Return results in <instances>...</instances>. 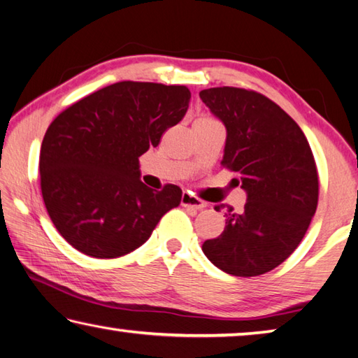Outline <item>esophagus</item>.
<instances>
[{"label": "esophagus", "mask_w": 358, "mask_h": 358, "mask_svg": "<svg viewBox=\"0 0 358 358\" xmlns=\"http://www.w3.org/2000/svg\"><path fill=\"white\" fill-rule=\"evenodd\" d=\"M181 205H183L185 208H191V209H195V211H200V209L205 208L206 205L203 203L199 197H195L194 194L185 191L183 195H181Z\"/></svg>", "instance_id": "obj_1"}]
</instances>
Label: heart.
I'll return each mask as SVG.
<instances>
[{
  "instance_id": "obj_1",
  "label": "heart",
  "mask_w": 358,
  "mask_h": 358,
  "mask_svg": "<svg viewBox=\"0 0 358 358\" xmlns=\"http://www.w3.org/2000/svg\"><path fill=\"white\" fill-rule=\"evenodd\" d=\"M213 121H214V119H211V117H200L195 122H213Z\"/></svg>"
}]
</instances>
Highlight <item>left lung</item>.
I'll return each mask as SVG.
<instances>
[{"mask_svg":"<svg viewBox=\"0 0 358 358\" xmlns=\"http://www.w3.org/2000/svg\"><path fill=\"white\" fill-rule=\"evenodd\" d=\"M200 99L227 129L222 164L237 173L247 203L225 208L227 227L203 243L217 268L233 276H259L282 264L299 242L318 205V172L299 125L253 90L217 87Z\"/></svg>","mask_w":358,"mask_h":358,"instance_id":"8db88e82","label":"left lung"}]
</instances>
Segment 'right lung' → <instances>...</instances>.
<instances>
[{
  "mask_svg": "<svg viewBox=\"0 0 358 358\" xmlns=\"http://www.w3.org/2000/svg\"><path fill=\"white\" fill-rule=\"evenodd\" d=\"M185 85L124 80L73 103L49 125L40 150L46 211L80 253L111 259L149 239L181 189L147 187L139 157L185 117Z\"/></svg>",
  "mask_w": 358,
  "mask_h": 358,
  "instance_id": "1",
  "label": "right lung"
}]
</instances>
